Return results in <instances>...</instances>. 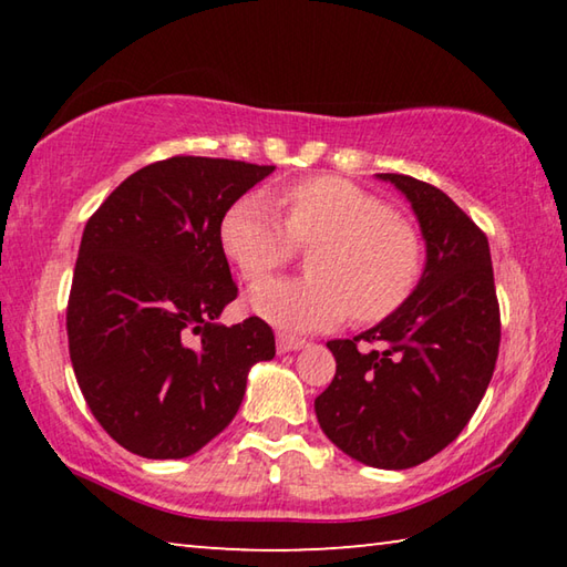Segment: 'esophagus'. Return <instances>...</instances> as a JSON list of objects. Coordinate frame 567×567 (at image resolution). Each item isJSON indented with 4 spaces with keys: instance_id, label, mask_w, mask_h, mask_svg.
Returning a JSON list of instances; mask_svg holds the SVG:
<instances>
[{
    "instance_id": "esophagus-1",
    "label": "esophagus",
    "mask_w": 567,
    "mask_h": 567,
    "mask_svg": "<svg viewBox=\"0 0 567 567\" xmlns=\"http://www.w3.org/2000/svg\"><path fill=\"white\" fill-rule=\"evenodd\" d=\"M305 344H307V340L295 338V334H285V332L277 334V352H295V350L305 348Z\"/></svg>"
}]
</instances>
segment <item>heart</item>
Instances as JSON below:
<instances>
[{
	"label": "heart",
	"mask_w": 567,
	"mask_h": 567,
	"mask_svg": "<svg viewBox=\"0 0 567 567\" xmlns=\"http://www.w3.org/2000/svg\"><path fill=\"white\" fill-rule=\"evenodd\" d=\"M277 205L245 197L227 209L219 243L243 280L259 285L293 259L297 246L316 245L307 278L255 287L249 305L287 330H324L348 315L380 322L417 290L425 247L410 219L385 199L342 177H310L287 187Z\"/></svg>",
	"instance_id": "obj_1"
}]
</instances>
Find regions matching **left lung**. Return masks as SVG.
Returning <instances> with one entry per match:
<instances>
[{
    "instance_id": "8db88e82",
    "label": "left lung",
    "mask_w": 567,
    "mask_h": 567,
    "mask_svg": "<svg viewBox=\"0 0 567 567\" xmlns=\"http://www.w3.org/2000/svg\"><path fill=\"white\" fill-rule=\"evenodd\" d=\"M378 177L415 209L425 272L395 315L358 338L328 342L338 370L315 412L342 453L405 470L437 455L473 417L501 348V305L483 229L427 182Z\"/></svg>"
}]
</instances>
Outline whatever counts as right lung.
<instances>
[{"instance_id":"right-lung-1","label":"right lung","mask_w":567,"mask_h":567,"mask_svg":"<svg viewBox=\"0 0 567 567\" xmlns=\"http://www.w3.org/2000/svg\"><path fill=\"white\" fill-rule=\"evenodd\" d=\"M272 165L177 155L130 175L84 227L66 338L92 415L130 453H197L275 358L260 318L217 324L237 297L219 225Z\"/></svg>"}]
</instances>
